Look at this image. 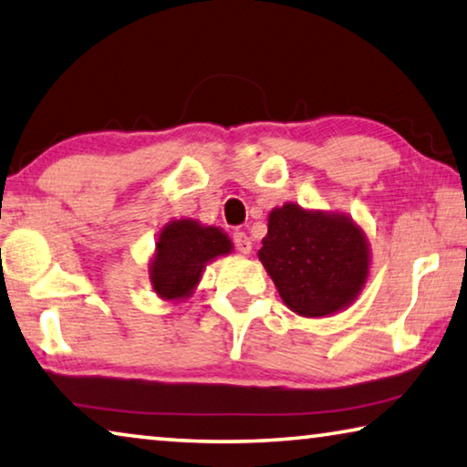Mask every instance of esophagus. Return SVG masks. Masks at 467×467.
Returning a JSON list of instances; mask_svg holds the SVG:
<instances>
[{
	"label": "esophagus",
	"mask_w": 467,
	"mask_h": 467,
	"mask_svg": "<svg viewBox=\"0 0 467 467\" xmlns=\"http://www.w3.org/2000/svg\"><path fill=\"white\" fill-rule=\"evenodd\" d=\"M233 239H234V243H236V249H239L243 255H249V254H251V247H254V243H251L249 234H245L243 231H236V233L233 234Z\"/></svg>",
	"instance_id": "34e87169"
}]
</instances>
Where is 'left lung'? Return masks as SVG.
<instances>
[{"label":"left lung","mask_w":467,"mask_h":467,"mask_svg":"<svg viewBox=\"0 0 467 467\" xmlns=\"http://www.w3.org/2000/svg\"><path fill=\"white\" fill-rule=\"evenodd\" d=\"M257 255L285 306L303 317H327L349 307L372 265L368 236L351 216L293 202L268 213V234Z\"/></svg>","instance_id":"left-lung-1"}]
</instances>
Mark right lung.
Instances as JSON below:
<instances>
[{
  "label": "right lung",
  "mask_w": 467,
  "mask_h": 467,
  "mask_svg": "<svg viewBox=\"0 0 467 467\" xmlns=\"http://www.w3.org/2000/svg\"><path fill=\"white\" fill-rule=\"evenodd\" d=\"M233 254V241L222 228L193 218L170 220L155 239L150 260L153 293L168 303H181L195 293L207 264Z\"/></svg>",
  "instance_id": "1"
}]
</instances>
